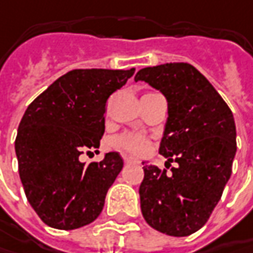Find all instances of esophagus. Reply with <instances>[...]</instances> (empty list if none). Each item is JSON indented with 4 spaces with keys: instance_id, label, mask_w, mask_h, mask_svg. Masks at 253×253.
Returning <instances> with one entry per match:
<instances>
[{
    "instance_id": "esophagus-1",
    "label": "esophagus",
    "mask_w": 253,
    "mask_h": 253,
    "mask_svg": "<svg viewBox=\"0 0 253 253\" xmlns=\"http://www.w3.org/2000/svg\"><path fill=\"white\" fill-rule=\"evenodd\" d=\"M125 163L126 164H134V163H137V160L134 157H125Z\"/></svg>"
}]
</instances>
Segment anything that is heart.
<instances>
[{"label":"heart","mask_w":253,"mask_h":253,"mask_svg":"<svg viewBox=\"0 0 253 253\" xmlns=\"http://www.w3.org/2000/svg\"><path fill=\"white\" fill-rule=\"evenodd\" d=\"M115 146L120 150H125L127 153H131L134 156L144 154L150 147V141L147 137L138 133H123L115 138Z\"/></svg>","instance_id":"obj_1"}]
</instances>
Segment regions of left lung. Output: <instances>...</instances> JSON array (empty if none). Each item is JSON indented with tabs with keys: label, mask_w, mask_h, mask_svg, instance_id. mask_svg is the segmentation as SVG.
Masks as SVG:
<instances>
[{
	"label": "left lung",
	"mask_w": 253,
	"mask_h": 253,
	"mask_svg": "<svg viewBox=\"0 0 253 253\" xmlns=\"http://www.w3.org/2000/svg\"><path fill=\"white\" fill-rule=\"evenodd\" d=\"M134 81H144L166 96L169 119L159 153L179 164L170 171L143 167L141 214L166 235H191L205 225L231 177L236 153L234 115L190 63L144 68Z\"/></svg>",
	"instance_id": "obj_1"
}]
</instances>
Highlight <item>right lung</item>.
<instances>
[{
	"label": "right lung",
	"mask_w": 253,
	"mask_h": 253,
	"mask_svg": "<svg viewBox=\"0 0 253 253\" xmlns=\"http://www.w3.org/2000/svg\"><path fill=\"white\" fill-rule=\"evenodd\" d=\"M134 73L75 69L28 106L15 138L19 178L31 207L46 225L76 229L93 222L123 169L119 153L81 163L100 146L107 99ZM97 153V150L94 151Z\"/></svg>",
	"instance_id": "obj_1"
}]
</instances>
